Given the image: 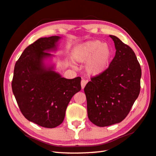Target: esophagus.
<instances>
[{"instance_id":"1","label":"esophagus","mask_w":156,"mask_h":156,"mask_svg":"<svg viewBox=\"0 0 156 156\" xmlns=\"http://www.w3.org/2000/svg\"><path fill=\"white\" fill-rule=\"evenodd\" d=\"M88 81L87 80H82L81 81V87H82V89H84L86 84H87Z\"/></svg>"}]
</instances>
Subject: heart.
<instances>
[{
  "mask_svg": "<svg viewBox=\"0 0 156 156\" xmlns=\"http://www.w3.org/2000/svg\"><path fill=\"white\" fill-rule=\"evenodd\" d=\"M74 58L80 64H85L84 69L88 75L102 74L110 64L112 51L107 44L94 39L82 43L74 48Z\"/></svg>",
  "mask_w": 156,
  "mask_h": 156,
  "instance_id": "1",
  "label": "heart"
}]
</instances>
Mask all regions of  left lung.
<instances>
[{"mask_svg":"<svg viewBox=\"0 0 156 156\" xmlns=\"http://www.w3.org/2000/svg\"><path fill=\"white\" fill-rule=\"evenodd\" d=\"M115 55L102 74L91 78L84 88L88 117L92 123L106 127L127 117L140 92L141 69L129 46L115 35Z\"/></svg>","mask_w":156,"mask_h":156,"instance_id":"1","label":"left lung"}]
</instances>
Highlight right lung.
Masks as SVG:
<instances>
[{"instance_id":"right-lung-1","label":"right lung","mask_w":156,"mask_h":156,"mask_svg":"<svg viewBox=\"0 0 156 156\" xmlns=\"http://www.w3.org/2000/svg\"><path fill=\"white\" fill-rule=\"evenodd\" d=\"M59 36L39 38L29 45L16 62L12 90L23 116L41 127L54 128L65 117L68 105L81 90L80 77L67 79L48 64Z\"/></svg>"}]
</instances>
